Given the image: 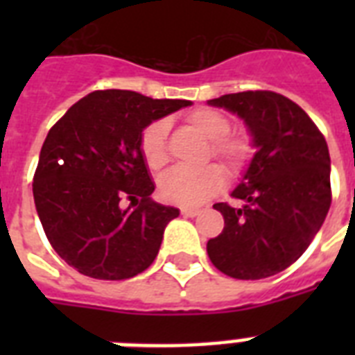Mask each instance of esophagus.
<instances>
[{
	"label": "esophagus",
	"mask_w": 355,
	"mask_h": 355,
	"mask_svg": "<svg viewBox=\"0 0 355 355\" xmlns=\"http://www.w3.org/2000/svg\"><path fill=\"white\" fill-rule=\"evenodd\" d=\"M180 214H182L184 217H195V216H199L200 210H197V208H182Z\"/></svg>",
	"instance_id": "obj_1"
}]
</instances>
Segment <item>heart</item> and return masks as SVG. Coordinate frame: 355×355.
I'll return each instance as SVG.
<instances>
[{"instance_id": "1", "label": "heart", "mask_w": 355, "mask_h": 355, "mask_svg": "<svg viewBox=\"0 0 355 355\" xmlns=\"http://www.w3.org/2000/svg\"><path fill=\"white\" fill-rule=\"evenodd\" d=\"M188 121L199 134L210 139V153L223 162L228 171H237L248 160L252 153V144L245 134H230L232 121L225 114L199 108L189 114ZM139 150L145 164L150 169H162L167 164V123L164 119L153 121L144 128L139 138ZM225 173L221 167L205 166L199 169L175 167L158 180L160 197L167 202L184 208L200 206L223 188Z\"/></svg>"}]
</instances>
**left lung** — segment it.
<instances>
[{"label":"left lung","instance_id":"obj_1","mask_svg":"<svg viewBox=\"0 0 355 355\" xmlns=\"http://www.w3.org/2000/svg\"><path fill=\"white\" fill-rule=\"evenodd\" d=\"M208 105L243 119L256 153L232 191L241 208L214 205L225 228L206 250L227 276L261 280L295 263L328 216V145L308 114L275 92L228 94Z\"/></svg>","mask_w":355,"mask_h":355}]
</instances>
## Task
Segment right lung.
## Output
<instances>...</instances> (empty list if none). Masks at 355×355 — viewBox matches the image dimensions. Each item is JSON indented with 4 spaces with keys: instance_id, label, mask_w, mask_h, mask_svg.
Listing matches in <instances>:
<instances>
[{
    "instance_id": "obj_1",
    "label": "right lung",
    "mask_w": 355,
    "mask_h": 355,
    "mask_svg": "<svg viewBox=\"0 0 355 355\" xmlns=\"http://www.w3.org/2000/svg\"><path fill=\"white\" fill-rule=\"evenodd\" d=\"M189 105L92 92L47 132L33 182L36 211L55 252L80 275L125 280L155 261L180 211L150 200L155 182L139 138L147 125Z\"/></svg>"
}]
</instances>
